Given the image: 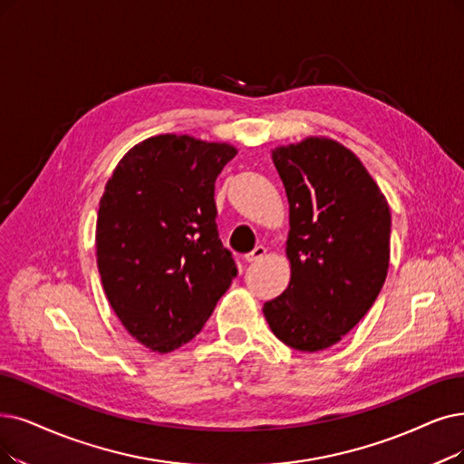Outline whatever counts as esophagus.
<instances>
[{"label":"esophagus","mask_w":464,"mask_h":464,"mask_svg":"<svg viewBox=\"0 0 464 464\" xmlns=\"http://www.w3.org/2000/svg\"><path fill=\"white\" fill-rule=\"evenodd\" d=\"M266 255V249L263 247V246H256L251 253H247L246 255V263H256V261H261V258Z\"/></svg>","instance_id":"obj_1"}]
</instances>
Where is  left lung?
<instances>
[{
	"label": "left lung",
	"instance_id": "8db88e82",
	"mask_svg": "<svg viewBox=\"0 0 464 464\" xmlns=\"http://www.w3.org/2000/svg\"><path fill=\"white\" fill-rule=\"evenodd\" d=\"M272 160L289 201L287 289L265 303L274 335L301 352L337 344L373 306L391 261V209L343 144L308 137Z\"/></svg>",
	"mask_w": 464,
	"mask_h": 464
}]
</instances>
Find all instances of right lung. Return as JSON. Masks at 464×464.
I'll return each mask as SVG.
<instances>
[{
	"mask_svg": "<svg viewBox=\"0 0 464 464\" xmlns=\"http://www.w3.org/2000/svg\"><path fill=\"white\" fill-rule=\"evenodd\" d=\"M227 142L158 135L108 179L97 217L104 293L131 335L160 354L192 341L237 274L217 230L215 180Z\"/></svg>",
	"mask_w": 464,
	"mask_h": 464,
	"instance_id": "right-lung-1",
	"label": "right lung"
}]
</instances>
